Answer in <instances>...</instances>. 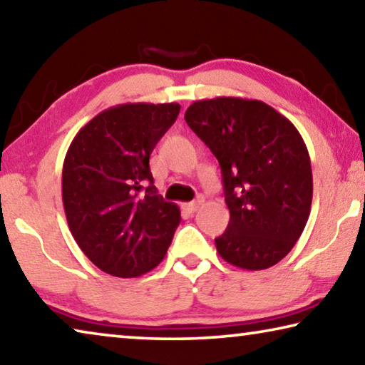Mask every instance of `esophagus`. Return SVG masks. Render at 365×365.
Returning a JSON list of instances; mask_svg holds the SVG:
<instances>
[{"label":"esophagus","mask_w":365,"mask_h":365,"mask_svg":"<svg viewBox=\"0 0 365 365\" xmlns=\"http://www.w3.org/2000/svg\"><path fill=\"white\" fill-rule=\"evenodd\" d=\"M201 203H203V198H198L196 201H192V203H185L183 210L187 212H195L196 210H198Z\"/></svg>","instance_id":"obj_1"}]
</instances>
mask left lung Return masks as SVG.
<instances>
[{
    "label": "left lung",
    "instance_id": "1",
    "mask_svg": "<svg viewBox=\"0 0 365 365\" xmlns=\"http://www.w3.org/2000/svg\"><path fill=\"white\" fill-rule=\"evenodd\" d=\"M185 121L221 165L230 221L214 239L219 255L250 271L281 262L309 221L314 193L296 126L268 103L240 97L193 102Z\"/></svg>",
    "mask_w": 365,
    "mask_h": 365
}]
</instances>
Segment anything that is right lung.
<instances>
[{"instance_id": "right-lung-1", "label": "right lung", "mask_w": 365, "mask_h": 365, "mask_svg": "<svg viewBox=\"0 0 365 365\" xmlns=\"http://www.w3.org/2000/svg\"><path fill=\"white\" fill-rule=\"evenodd\" d=\"M178 103H121L74 136L63 164L69 230L103 273L138 277L164 259L180 210L158 195L149 155L175 123Z\"/></svg>"}]
</instances>
